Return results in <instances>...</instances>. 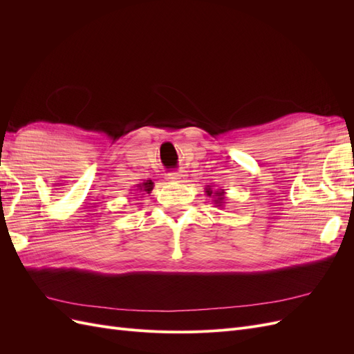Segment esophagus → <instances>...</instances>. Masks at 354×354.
<instances>
[{"instance_id": "obj_1", "label": "esophagus", "mask_w": 354, "mask_h": 354, "mask_svg": "<svg viewBox=\"0 0 354 354\" xmlns=\"http://www.w3.org/2000/svg\"><path fill=\"white\" fill-rule=\"evenodd\" d=\"M186 176H187L186 171H174V173H169L167 178L169 181H181V180H185Z\"/></svg>"}]
</instances>
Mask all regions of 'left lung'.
I'll list each match as a JSON object with an SVG mask.
<instances>
[{"label": "left lung", "instance_id": "1", "mask_svg": "<svg viewBox=\"0 0 354 354\" xmlns=\"http://www.w3.org/2000/svg\"><path fill=\"white\" fill-rule=\"evenodd\" d=\"M205 194L207 196L212 198V202L216 203L217 208H224V205H226V192H224V189L214 190L212 186H207Z\"/></svg>", "mask_w": 354, "mask_h": 354}]
</instances>
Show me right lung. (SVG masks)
I'll use <instances>...</instances> for the list:
<instances>
[{
  "label": "right lung",
  "mask_w": 354,
  "mask_h": 354,
  "mask_svg": "<svg viewBox=\"0 0 354 354\" xmlns=\"http://www.w3.org/2000/svg\"><path fill=\"white\" fill-rule=\"evenodd\" d=\"M136 187H137V189H136L137 194H140V192H143V195H145V194H151V192L153 190V181H152V180H145L143 183L137 185Z\"/></svg>",
  "instance_id": "add662e5"
}]
</instances>
